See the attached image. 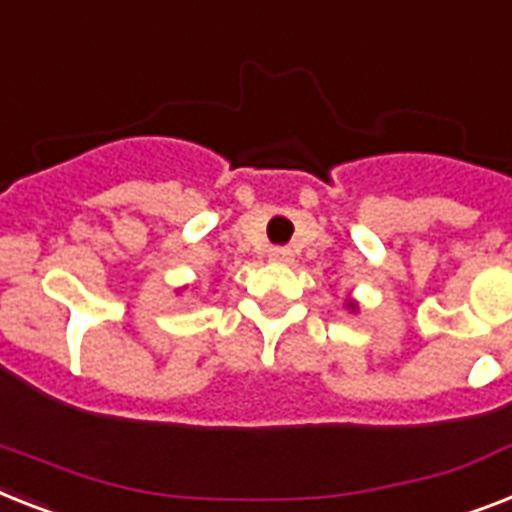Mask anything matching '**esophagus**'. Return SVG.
Returning a JSON list of instances; mask_svg holds the SVG:
<instances>
[{
  "label": "esophagus",
  "mask_w": 512,
  "mask_h": 512,
  "mask_svg": "<svg viewBox=\"0 0 512 512\" xmlns=\"http://www.w3.org/2000/svg\"><path fill=\"white\" fill-rule=\"evenodd\" d=\"M268 257L273 260V263H292V249L289 247H273L268 252Z\"/></svg>",
  "instance_id": "esophagus-1"
}]
</instances>
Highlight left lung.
<instances>
[{
  "instance_id": "obj_1",
  "label": "left lung",
  "mask_w": 512,
  "mask_h": 512,
  "mask_svg": "<svg viewBox=\"0 0 512 512\" xmlns=\"http://www.w3.org/2000/svg\"><path fill=\"white\" fill-rule=\"evenodd\" d=\"M344 307H347L350 313H357V310H360V305H357L355 299H347V302H344Z\"/></svg>"
}]
</instances>
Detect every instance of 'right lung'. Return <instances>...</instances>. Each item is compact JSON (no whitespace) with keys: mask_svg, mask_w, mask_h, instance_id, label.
Segmentation results:
<instances>
[{"mask_svg":"<svg viewBox=\"0 0 512 512\" xmlns=\"http://www.w3.org/2000/svg\"><path fill=\"white\" fill-rule=\"evenodd\" d=\"M176 292H184V286H181V289H176Z\"/></svg>","mask_w":512,"mask_h":512,"instance_id":"obj_1","label":"right lung"}]
</instances>
